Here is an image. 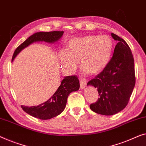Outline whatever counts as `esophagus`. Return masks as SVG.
<instances>
[{
    "label": "esophagus",
    "instance_id": "1",
    "mask_svg": "<svg viewBox=\"0 0 146 146\" xmlns=\"http://www.w3.org/2000/svg\"><path fill=\"white\" fill-rule=\"evenodd\" d=\"M80 88L84 89L85 88L86 86V82L85 79H84V78H81V79L80 80Z\"/></svg>",
    "mask_w": 146,
    "mask_h": 146
}]
</instances>
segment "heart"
Returning <instances> with one entry per match:
<instances>
[{"instance_id": "b5f03b06", "label": "heart", "mask_w": 146, "mask_h": 146, "mask_svg": "<svg viewBox=\"0 0 146 146\" xmlns=\"http://www.w3.org/2000/svg\"><path fill=\"white\" fill-rule=\"evenodd\" d=\"M113 41L108 35H86L75 37L68 42L66 50L58 52L59 62L63 70L72 73L78 60L84 72L96 74L108 64L113 50Z\"/></svg>"}]
</instances>
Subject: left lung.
Listing matches in <instances>:
<instances>
[{"mask_svg": "<svg viewBox=\"0 0 146 146\" xmlns=\"http://www.w3.org/2000/svg\"><path fill=\"white\" fill-rule=\"evenodd\" d=\"M111 36L118 41L113 57L87 84L98 89L99 95L98 100L90 105L91 110L103 115H113L125 108L136 82L134 60L129 46L115 33Z\"/></svg>", "mask_w": 146, "mask_h": 146, "instance_id": "8db88e82", "label": "left lung"}]
</instances>
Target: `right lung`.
I'll use <instances>...</instances> for the list:
<instances>
[{
    "label": "right lung",
    "mask_w": 146,
    "mask_h": 146,
    "mask_svg": "<svg viewBox=\"0 0 146 146\" xmlns=\"http://www.w3.org/2000/svg\"><path fill=\"white\" fill-rule=\"evenodd\" d=\"M64 31L37 32L29 37L24 42L17 47L12 56V61L16 56L31 43L37 41H45L53 43L62 37ZM80 88V82L76 76H69L64 78L55 93L45 103L37 106L27 107L21 105L22 109L33 117L41 120H47L55 117L62 113L66 107L67 98L72 92Z\"/></svg>",
    "instance_id": "1"
}]
</instances>
